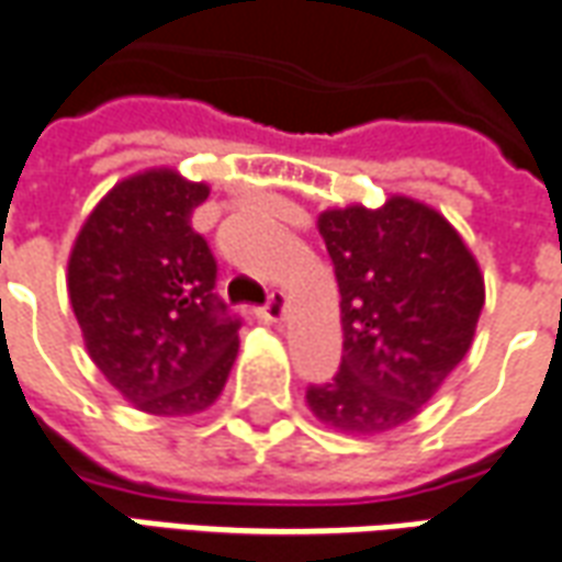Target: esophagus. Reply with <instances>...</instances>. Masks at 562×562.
<instances>
[{
	"instance_id": "34e87169",
	"label": "esophagus",
	"mask_w": 562,
	"mask_h": 562,
	"mask_svg": "<svg viewBox=\"0 0 562 562\" xmlns=\"http://www.w3.org/2000/svg\"><path fill=\"white\" fill-rule=\"evenodd\" d=\"M285 310H289V297H285L282 292H273L270 294V301L259 310V315L265 318V322L280 324L282 318H285Z\"/></svg>"
}]
</instances>
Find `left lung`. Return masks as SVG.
I'll return each mask as SVG.
<instances>
[{"label":"left lung","instance_id":"1","mask_svg":"<svg viewBox=\"0 0 562 562\" xmlns=\"http://www.w3.org/2000/svg\"><path fill=\"white\" fill-rule=\"evenodd\" d=\"M339 282L342 366L310 386L327 429L372 438L405 426L471 351L485 280L471 247L438 207L414 196L318 214Z\"/></svg>","mask_w":562,"mask_h":562}]
</instances>
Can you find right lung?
<instances>
[{
  "mask_svg": "<svg viewBox=\"0 0 562 562\" xmlns=\"http://www.w3.org/2000/svg\"><path fill=\"white\" fill-rule=\"evenodd\" d=\"M211 193L172 166L122 178L68 256V294L91 363L133 408L193 417L223 393L238 318L214 297L217 261L190 217Z\"/></svg>",
  "mask_w": 562,
  "mask_h": 562,
  "instance_id": "add662e5",
  "label": "right lung"
}]
</instances>
